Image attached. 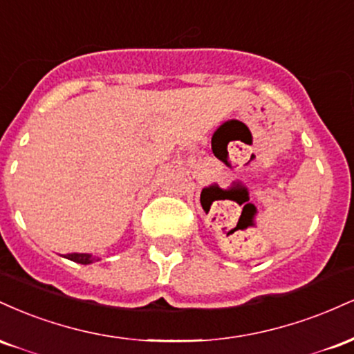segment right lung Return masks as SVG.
<instances>
[{"label":"right lung","mask_w":354,"mask_h":354,"mask_svg":"<svg viewBox=\"0 0 354 354\" xmlns=\"http://www.w3.org/2000/svg\"><path fill=\"white\" fill-rule=\"evenodd\" d=\"M64 258L71 259V261L75 263H80V265H89V263H95L98 261V256H93V254H88V253H71V254H66Z\"/></svg>","instance_id":"obj_1"}]
</instances>
